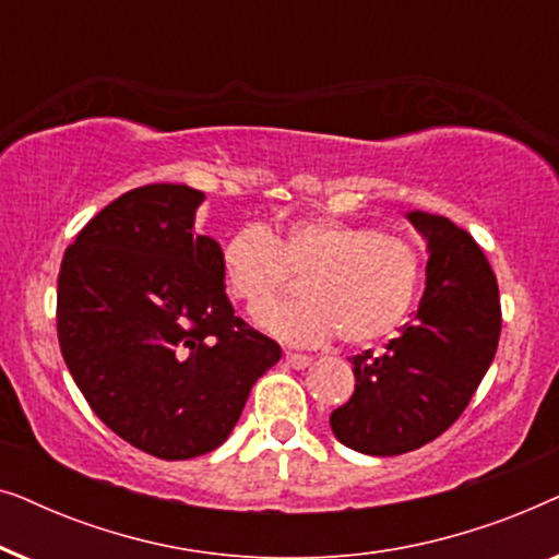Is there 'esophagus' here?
<instances>
[{
  "instance_id": "1",
  "label": "esophagus",
  "mask_w": 559,
  "mask_h": 559,
  "mask_svg": "<svg viewBox=\"0 0 559 559\" xmlns=\"http://www.w3.org/2000/svg\"><path fill=\"white\" fill-rule=\"evenodd\" d=\"M285 364L293 366V369H308V366L312 364V358L305 356V354H293V350H287Z\"/></svg>"
}]
</instances>
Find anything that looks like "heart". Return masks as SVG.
Instances as JSON below:
<instances>
[{
  "label": "heart",
  "mask_w": 559,
  "mask_h": 559,
  "mask_svg": "<svg viewBox=\"0 0 559 559\" xmlns=\"http://www.w3.org/2000/svg\"><path fill=\"white\" fill-rule=\"evenodd\" d=\"M302 276L304 297L295 304L265 307ZM221 274L266 333L318 346L338 333L348 346L386 338L415 308L425 277L423 251L412 239L348 221L295 218L272 236L249 224L221 247Z\"/></svg>",
  "instance_id": "obj_1"
}]
</instances>
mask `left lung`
<instances>
[{
	"instance_id": "left-lung-1",
	"label": "left lung",
	"mask_w": 559,
	"mask_h": 559,
	"mask_svg": "<svg viewBox=\"0 0 559 559\" xmlns=\"http://www.w3.org/2000/svg\"><path fill=\"white\" fill-rule=\"evenodd\" d=\"M407 218L430 249L419 310L384 354L350 358L356 392L331 415L335 438L366 455H402L440 438L499 348V285L484 251L445 216Z\"/></svg>"
}]
</instances>
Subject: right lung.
I'll return each mask as SVG.
<instances>
[{
	"label": "right lung",
	"instance_id": "obj_1",
	"mask_svg": "<svg viewBox=\"0 0 559 559\" xmlns=\"http://www.w3.org/2000/svg\"><path fill=\"white\" fill-rule=\"evenodd\" d=\"M203 193L155 182L81 228L58 274V343L88 407L163 461L216 450L282 348L234 316Z\"/></svg>",
	"mask_w": 559,
	"mask_h": 559
}]
</instances>
